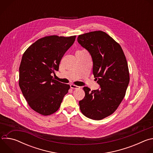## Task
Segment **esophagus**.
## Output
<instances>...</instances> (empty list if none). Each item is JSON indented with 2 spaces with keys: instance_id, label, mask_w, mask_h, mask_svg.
I'll return each mask as SVG.
<instances>
[{
  "instance_id": "esophagus-1",
  "label": "esophagus",
  "mask_w": 153,
  "mask_h": 153,
  "mask_svg": "<svg viewBox=\"0 0 153 153\" xmlns=\"http://www.w3.org/2000/svg\"><path fill=\"white\" fill-rule=\"evenodd\" d=\"M70 87H71V88H72V89H78V88H80V86H77L76 85H74V84H71Z\"/></svg>"
}]
</instances>
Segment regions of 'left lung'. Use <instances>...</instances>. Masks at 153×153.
I'll return each mask as SVG.
<instances>
[{
    "mask_svg": "<svg viewBox=\"0 0 153 153\" xmlns=\"http://www.w3.org/2000/svg\"><path fill=\"white\" fill-rule=\"evenodd\" d=\"M77 41L91 54L94 77L100 86L93 91L83 87L80 111L88 118L102 120L117 110L125 96L129 82L128 63L120 45L103 31L79 35Z\"/></svg>",
    "mask_w": 153,
    "mask_h": 153,
    "instance_id": "left-lung-1",
    "label": "left lung"
}]
</instances>
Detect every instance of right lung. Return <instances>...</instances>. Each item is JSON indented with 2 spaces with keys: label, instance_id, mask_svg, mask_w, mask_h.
<instances>
[{
  "label": "right lung",
  "instance_id": "obj_1",
  "mask_svg": "<svg viewBox=\"0 0 153 153\" xmlns=\"http://www.w3.org/2000/svg\"><path fill=\"white\" fill-rule=\"evenodd\" d=\"M76 36L56 35L39 39L25 51L19 67L20 88L36 112L48 116L56 112L70 88L52 76L59 70L64 54L74 43Z\"/></svg>",
  "mask_w": 153,
  "mask_h": 153
}]
</instances>
